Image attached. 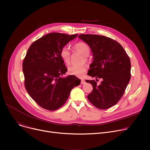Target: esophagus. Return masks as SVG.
<instances>
[{
    "label": "esophagus",
    "mask_w": 150,
    "mask_h": 150,
    "mask_svg": "<svg viewBox=\"0 0 150 150\" xmlns=\"http://www.w3.org/2000/svg\"><path fill=\"white\" fill-rule=\"evenodd\" d=\"M81 83L82 84H85V83H86V82H85V80H84V79H83V78H81Z\"/></svg>",
    "instance_id": "34e87169"
}]
</instances>
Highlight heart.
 I'll return each instance as SVG.
<instances>
[{
  "instance_id": "obj_1",
  "label": "heart",
  "mask_w": 150,
  "mask_h": 150,
  "mask_svg": "<svg viewBox=\"0 0 150 150\" xmlns=\"http://www.w3.org/2000/svg\"><path fill=\"white\" fill-rule=\"evenodd\" d=\"M74 49L80 52L84 57H88L90 53V49L89 46L84 42H78L74 45ZM59 55L61 59L66 64H69L70 53L68 47L64 46L61 49ZM86 70V66L85 65H81L78 66H72L68 68L67 73L69 75H74L78 77H82L84 76Z\"/></svg>"
}]
</instances>
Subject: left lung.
Returning <instances> with one entry per match:
<instances>
[{"instance_id": "left-lung-1", "label": "left lung", "mask_w": 150, "mask_h": 150, "mask_svg": "<svg viewBox=\"0 0 150 150\" xmlns=\"http://www.w3.org/2000/svg\"><path fill=\"white\" fill-rule=\"evenodd\" d=\"M87 44L92 53L93 61L88 75L101 78L86 80L93 89L88 99L96 108L106 109L116 105L125 91L131 78V61L123 47L111 38L97 35L78 36ZM98 80V79H96Z\"/></svg>"}]
</instances>
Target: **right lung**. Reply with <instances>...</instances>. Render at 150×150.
I'll list each match as a JSON object with an SVG mask.
<instances>
[{
    "instance_id": "right-lung-1",
    "label": "right lung",
    "mask_w": 150,
    "mask_h": 150,
    "mask_svg": "<svg viewBox=\"0 0 150 150\" xmlns=\"http://www.w3.org/2000/svg\"><path fill=\"white\" fill-rule=\"evenodd\" d=\"M78 35L47 34L31 44L23 61L25 89L37 104L49 111L61 108L71 90L80 84L74 75L62 77L67 71L59 52Z\"/></svg>"
}]
</instances>
